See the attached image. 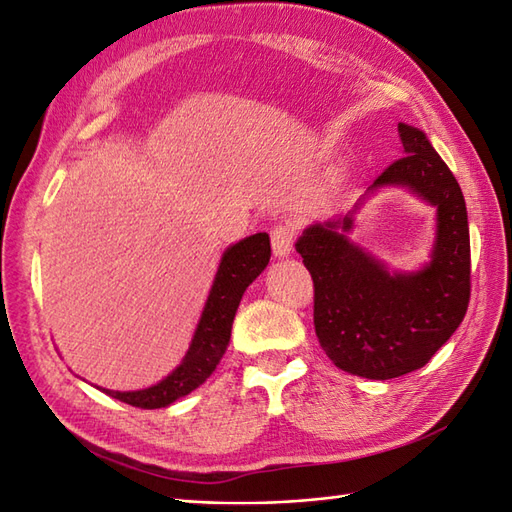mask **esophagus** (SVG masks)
Wrapping results in <instances>:
<instances>
[{
    "label": "esophagus",
    "mask_w": 512,
    "mask_h": 512,
    "mask_svg": "<svg viewBox=\"0 0 512 512\" xmlns=\"http://www.w3.org/2000/svg\"><path fill=\"white\" fill-rule=\"evenodd\" d=\"M294 240H296V227L290 222H281L270 231L272 253H275V257H288L294 246Z\"/></svg>",
    "instance_id": "34e87169"
}]
</instances>
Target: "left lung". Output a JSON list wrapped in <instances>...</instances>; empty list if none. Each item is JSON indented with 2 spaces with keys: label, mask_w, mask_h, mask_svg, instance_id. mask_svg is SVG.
<instances>
[{
  "label": "left lung",
  "mask_w": 512,
  "mask_h": 512,
  "mask_svg": "<svg viewBox=\"0 0 512 512\" xmlns=\"http://www.w3.org/2000/svg\"><path fill=\"white\" fill-rule=\"evenodd\" d=\"M399 139L406 157L390 163L371 189L410 187L438 209L430 264L406 275L388 272L349 242L351 216L312 224L296 242L314 281L320 347L342 371L368 379H392L430 362L462 323L471 296L462 189L419 128L399 124Z\"/></svg>",
  "instance_id": "left-lung-1"
}]
</instances>
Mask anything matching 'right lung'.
Returning <instances> with one entry per match:
<instances>
[{"label":"right lung","instance_id":"right-lung-1","mask_svg":"<svg viewBox=\"0 0 512 512\" xmlns=\"http://www.w3.org/2000/svg\"><path fill=\"white\" fill-rule=\"evenodd\" d=\"M268 261L270 237L266 233H255L227 248V253L222 255L216 281L211 285L205 310H202L194 340L189 344L183 362L157 386L133 392H117L104 388L106 395L120 399L128 403V406L154 410L170 406L176 399L196 390L216 371L218 362L229 347L231 325L237 307H240L242 294L261 275V270L268 266Z\"/></svg>","mask_w":512,"mask_h":512}]
</instances>
